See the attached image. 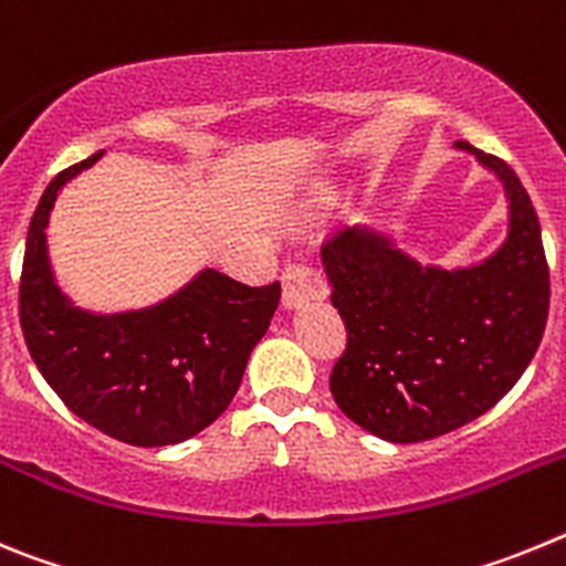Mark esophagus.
Here are the masks:
<instances>
[{
    "instance_id": "esophagus-1",
    "label": "esophagus",
    "mask_w": 566,
    "mask_h": 566,
    "mask_svg": "<svg viewBox=\"0 0 566 566\" xmlns=\"http://www.w3.org/2000/svg\"><path fill=\"white\" fill-rule=\"evenodd\" d=\"M328 283L323 269L308 263V260H292L283 269V303L289 308L308 303V300L326 297Z\"/></svg>"
}]
</instances>
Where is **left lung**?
Returning <instances> with one entry per match:
<instances>
[{
	"mask_svg": "<svg viewBox=\"0 0 566 566\" xmlns=\"http://www.w3.org/2000/svg\"><path fill=\"white\" fill-rule=\"evenodd\" d=\"M499 175L510 198L504 247L479 266H419L371 229L323 243L345 352L332 394L348 419L388 442H424L490 411L542 343L549 266L542 227L518 175L459 142Z\"/></svg>",
	"mask_w": 566,
	"mask_h": 566,
	"instance_id": "obj_1",
	"label": "left lung"
}]
</instances>
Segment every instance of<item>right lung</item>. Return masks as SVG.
Masks as SVG:
<instances>
[{
    "instance_id": "obj_1",
    "label": "right lung",
    "mask_w": 566,
    "mask_h": 566,
    "mask_svg": "<svg viewBox=\"0 0 566 566\" xmlns=\"http://www.w3.org/2000/svg\"><path fill=\"white\" fill-rule=\"evenodd\" d=\"M98 158L62 169L30 218L19 280L24 343L50 388L87 424L135 448L178 444L229 408L249 354L272 323L280 283L247 286L203 269L142 312L73 306L53 283L44 227L59 189Z\"/></svg>"
}]
</instances>
